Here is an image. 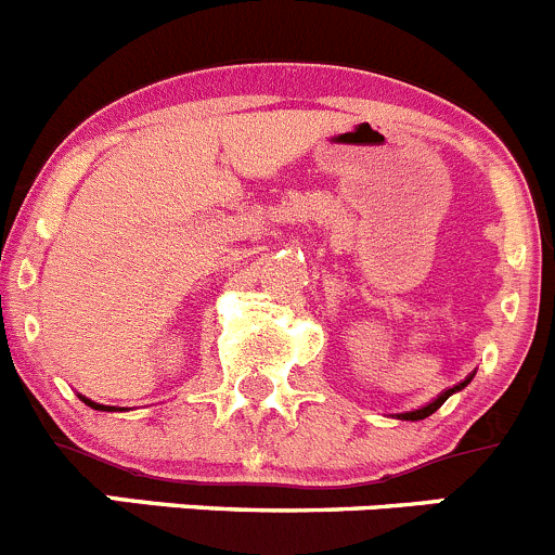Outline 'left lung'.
<instances>
[{"instance_id": "obj_1", "label": "left lung", "mask_w": 555, "mask_h": 555, "mask_svg": "<svg viewBox=\"0 0 555 555\" xmlns=\"http://www.w3.org/2000/svg\"><path fill=\"white\" fill-rule=\"evenodd\" d=\"M472 378H474V373H472V376L463 378L461 384H455V387H450V389H444V392H441V395H436V398H433L430 403L420 405V409H414V411H403V414H395V416H398V420H405V422H420V420H425V416H430L433 411H439L441 405H444V400L450 398V395H455V392H461V389H466L468 384H472Z\"/></svg>"}]
</instances>
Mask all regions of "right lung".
<instances>
[{"label": "right lung", "mask_w": 555, "mask_h": 555, "mask_svg": "<svg viewBox=\"0 0 555 555\" xmlns=\"http://www.w3.org/2000/svg\"><path fill=\"white\" fill-rule=\"evenodd\" d=\"M78 398H81L83 403H87V405H92L94 411H128V409H116V405H103V403H94V400L83 398V395H78Z\"/></svg>", "instance_id": "add662e5"}]
</instances>
